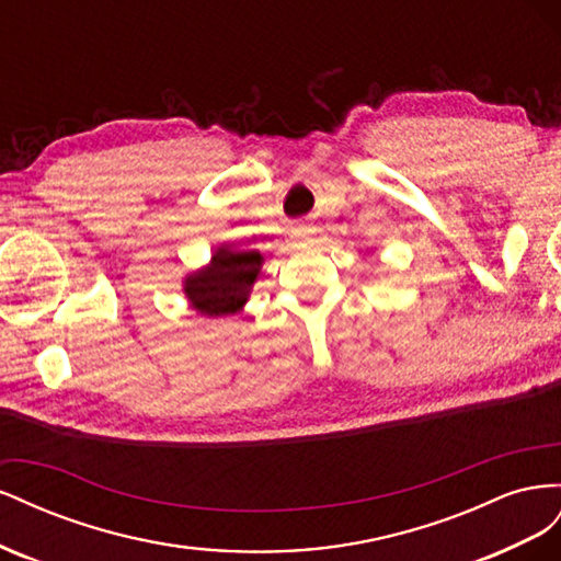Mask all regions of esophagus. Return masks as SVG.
<instances>
[{
  "mask_svg": "<svg viewBox=\"0 0 561 561\" xmlns=\"http://www.w3.org/2000/svg\"><path fill=\"white\" fill-rule=\"evenodd\" d=\"M293 241H295V245L311 243V227H307V225H299V227L293 231Z\"/></svg>",
  "mask_w": 561,
  "mask_h": 561,
  "instance_id": "obj_1",
  "label": "esophagus"
}]
</instances>
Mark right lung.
I'll list each match as a JSON object with an SVG mask.
<instances>
[{
	"label": "right lung",
	"mask_w": 561,
	"mask_h": 561,
	"mask_svg": "<svg viewBox=\"0 0 561 561\" xmlns=\"http://www.w3.org/2000/svg\"><path fill=\"white\" fill-rule=\"evenodd\" d=\"M264 257L257 250H233L219 245L210 264L184 278V295L201 316H231L243 309Z\"/></svg>",
	"instance_id": "right-lung-1"
}]
</instances>
